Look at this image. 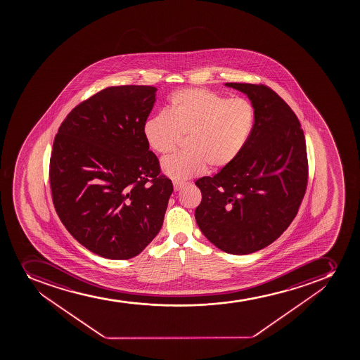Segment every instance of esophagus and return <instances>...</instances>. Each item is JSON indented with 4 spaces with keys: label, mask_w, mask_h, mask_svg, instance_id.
<instances>
[{
    "label": "esophagus",
    "mask_w": 360,
    "mask_h": 360,
    "mask_svg": "<svg viewBox=\"0 0 360 360\" xmlns=\"http://www.w3.org/2000/svg\"><path fill=\"white\" fill-rule=\"evenodd\" d=\"M186 186V183L177 182V181H174V191H178V190L182 189L183 186Z\"/></svg>",
    "instance_id": "obj_1"
}]
</instances>
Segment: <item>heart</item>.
Wrapping results in <instances>:
<instances>
[{"label":"heart","instance_id":"obj_1","mask_svg":"<svg viewBox=\"0 0 360 360\" xmlns=\"http://www.w3.org/2000/svg\"><path fill=\"white\" fill-rule=\"evenodd\" d=\"M255 123V109L244 98H225L207 89H186L169 100L167 115L146 120L143 134L157 153H171L186 137V153L164 158L162 171L186 181L229 167L242 153Z\"/></svg>","mask_w":360,"mask_h":360}]
</instances>
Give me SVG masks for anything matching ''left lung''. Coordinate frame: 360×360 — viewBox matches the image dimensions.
<instances>
[{
  "label": "left lung",
  "mask_w": 360,
  "mask_h": 360,
  "mask_svg": "<svg viewBox=\"0 0 360 360\" xmlns=\"http://www.w3.org/2000/svg\"><path fill=\"white\" fill-rule=\"evenodd\" d=\"M225 86L249 97L255 123L235 162L197 179L202 202L195 217L218 249L249 255L274 243L298 212L307 186V144L295 112L269 86Z\"/></svg>",
  "instance_id": "1"
}]
</instances>
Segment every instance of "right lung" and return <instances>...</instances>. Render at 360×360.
Listing matches in <instances>:
<instances>
[{"label":"right lung","mask_w":360,"mask_h":360,"mask_svg":"<svg viewBox=\"0 0 360 360\" xmlns=\"http://www.w3.org/2000/svg\"><path fill=\"white\" fill-rule=\"evenodd\" d=\"M156 91L105 88L72 109L53 141L57 214L79 244L108 259H130L149 245L174 191L143 134Z\"/></svg>","instance_id":"add662e5"}]
</instances>
